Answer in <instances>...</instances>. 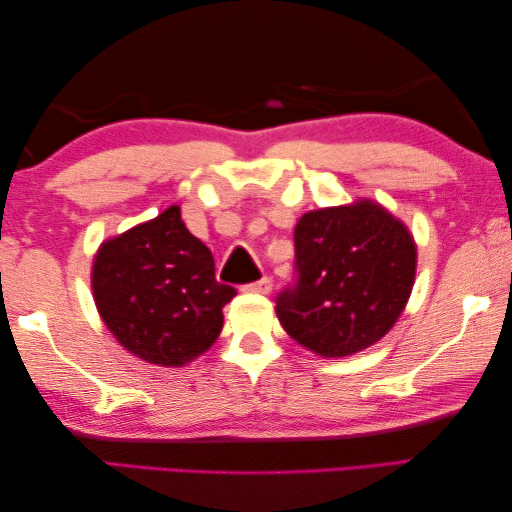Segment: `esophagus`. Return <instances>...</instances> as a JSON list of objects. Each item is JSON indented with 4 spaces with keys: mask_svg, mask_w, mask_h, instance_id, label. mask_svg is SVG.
Segmentation results:
<instances>
[{
    "mask_svg": "<svg viewBox=\"0 0 512 512\" xmlns=\"http://www.w3.org/2000/svg\"><path fill=\"white\" fill-rule=\"evenodd\" d=\"M245 290L249 292H261V295H267V292L272 290V281L267 279V276H263V279H258L254 283H249V286H245Z\"/></svg>",
    "mask_w": 512,
    "mask_h": 512,
    "instance_id": "1",
    "label": "esophagus"
}]
</instances>
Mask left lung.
Returning a JSON list of instances; mask_svg holds the SVG:
<instances>
[{
	"instance_id": "obj_1",
	"label": "left lung",
	"mask_w": 512,
	"mask_h": 512,
	"mask_svg": "<svg viewBox=\"0 0 512 512\" xmlns=\"http://www.w3.org/2000/svg\"><path fill=\"white\" fill-rule=\"evenodd\" d=\"M415 265L413 236L374 201L311 211L295 226L297 276L276 297V315L315 354L351 356L395 326Z\"/></svg>"
}]
</instances>
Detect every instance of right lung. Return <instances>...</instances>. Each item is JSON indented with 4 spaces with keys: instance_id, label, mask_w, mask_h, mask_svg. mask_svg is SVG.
I'll return each instance as SVG.
<instances>
[{
    "instance_id": "1",
    "label": "right lung",
    "mask_w": 512,
    "mask_h": 512,
    "mask_svg": "<svg viewBox=\"0 0 512 512\" xmlns=\"http://www.w3.org/2000/svg\"><path fill=\"white\" fill-rule=\"evenodd\" d=\"M92 295L122 347L177 367L213 345L236 288L217 283L211 249L186 229L179 206H170L99 247Z\"/></svg>"
}]
</instances>
